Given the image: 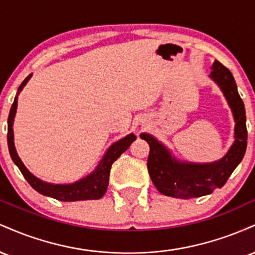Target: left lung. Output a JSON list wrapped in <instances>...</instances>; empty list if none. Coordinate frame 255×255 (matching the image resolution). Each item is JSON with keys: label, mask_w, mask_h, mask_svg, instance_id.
Here are the masks:
<instances>
[{"label": "left lung", "mask_w": 255, "mask_h": 255, "mask_svg": "<svg viewBox=\"0 0 255 255\" xmlns=\"http://www.w3.org/2000/svg\"><path fill=\"white\" fill-rule=\"evenodd\" d=\"M211 77L223 91L235 119V141L221 160L210 164H191L172 159L170 153L152 135L141 134L140 137L150 145L147 169L156 188L168 197L191 199L211 194L222 188L235 168L244 158L247 148L246 110L240 97L235 79L227 67L218 61L211 67Z\"/></svg>", "instance_id": "1"}]
</instances>
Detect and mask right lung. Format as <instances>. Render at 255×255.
<instances>
[{
	"label": "right lung",
	"instance_id": "add662e5",
	"mask_svg": "<svg viewBox=\"0 0 255 255\" xmlns=\"http://www.w3.org/2000/svg\"><path fill=\"white\" fill-rule=\"evenodd\" d=\"M31 75L22 81V84L19 86V91H21L22 87L25 86L26 83ZM17 105V98L14 99L13 104H11L9 116H8V133H7V141L8 148H9V153L13 162L20 169L21 174L24 175L28 183L33 189H36L40 194L46 195V197H51L54 199L61 201H78V200H95V199H101L105 194L109 184V175L110 169L113 163L115 162L118 158L121 156L124 152L129 147L131 142L136 139L135 135L129 134L120 141L115 142L111 147L108 150L103 159L99 163L98 168L96 169L95 172L89 175L87 177L83 180L78 181V182L72 184H51L43 182L42 180L37 178L36 176L31 174L30 171L26 169V166L22 164L17 156L15 151V146H14V137H13V120L15 116Z\"/></svg>",
	"mask_w": 255,
	"mask_h": 255
}]
</instances>
